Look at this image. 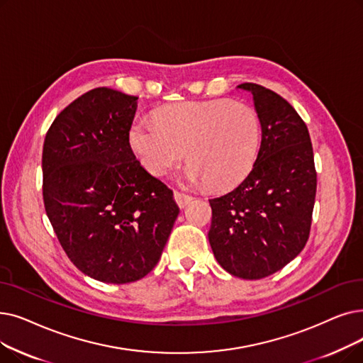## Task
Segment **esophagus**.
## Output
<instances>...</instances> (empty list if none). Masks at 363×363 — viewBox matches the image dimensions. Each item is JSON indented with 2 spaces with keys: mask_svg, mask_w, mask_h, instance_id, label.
I'll use <instances>...</instances> for the list:
<instances>
[{
  "mask_svg": "<svg viewBox=\"0 0 363 363\" xmlns=\"http://www.w3.org/2000/svg\"><path fill=\"white\" fill-rule=\"evenodd\" d=\"M173 197H175V201L178 203L179 208H185L186 204L191 203V200H193L191 196H188V194L181 193V191H175V193H173Z\"/></svg>",
  "mask_w": 363,
  "mask_h": 363,
  "instance_id": "1",
  "label": "esophagus"
}]
</instances>
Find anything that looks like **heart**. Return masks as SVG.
<instances>
[{"label":"heart","mask_w":363,"mask_h":363,"mask_svg":"<svg viewBox=\"0 0 363 363\" xmlns=\"http://www.w3.org/2000/svg\"><path fill=\"white\" fill-rule=\"evenodd\" d=\"M157 120L136 118L129 144L154 177H166L186 154L185 178L225 190L243 181L261 148L262 125L254 106L230 99L166 106Z\"/></svg>","instance_id":"1"}]
</instances>
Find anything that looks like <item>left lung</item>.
Instances as JSON below:
<instances>
[{
    "mask_svg": "<svg viewBox=\"0 0 363 363\" xmlns=\"http://www.w3.org/2000/svg\"><path fill=\"white\" fill-rule=\"evenodd\" d=\"M254 96L262 139L257 162L233 191L211 199L209 243L230 274L257 280L270 276L308 240L316 197V169L308 129L276 91L243 83Z\"/></svg>",
    "mask_w": 363,
    "mask_h": 363,
    "instance_id": "left-lung-1",
    "label": "left lung"
}]
</instances>
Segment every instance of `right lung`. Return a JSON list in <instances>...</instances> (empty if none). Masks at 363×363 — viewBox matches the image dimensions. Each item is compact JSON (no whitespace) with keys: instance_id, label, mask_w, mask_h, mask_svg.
I'll return each mask as SVG.
<instances>
[{"instance_id":"1","label":"right lung","mask_w":363,"mask_h":363,"mask_svg":"<svg viewBox=\"0 0 363 363\" xmlns=\"http://www.w3.org/2000/svg\"><path fill=\"white\" fill-rule=\"evenodd\" d=\"M136 101L93 89L55 118L43 147L44 208L60 246L78 270L116 285L154 269L179 213L130 148Z\"/></svg>"}]
</instances>
